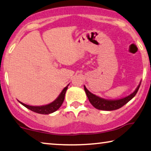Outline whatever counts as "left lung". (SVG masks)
Here are the masks:
<instances>
[{
	"label": "left lung",
	"instance_id": "1",
	"mask_svg": "<svg viewBox=\"0 0 151 151\" xmlns=\"http://www.w3.org/2000/svg\"><path fill=\"white\" fill-rule=\"evenodd\" d=\"M141 81L136 87L134 91L132 93L128 96L125 97L121 98L118 99H106L104 98L97 96V95L93 94L91 92H90L85 86L84 85V89L86 93V95L88 97V101H90L93 107L95 108L100 110H104V111H112V110H116L120 108L124 105L127 104L128 101H130L132 98L135 96L137 93L139 87L140 86Z\"/></svg>",
	"mask_w": 151,
	"mask_h": 151
}]
</instances>
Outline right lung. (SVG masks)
Returning a JSON list of instances; mask_svg holds the SVG:
<instances>
[{"label":"right lung","mask_w":151,"mask_h":151,"mask_svg":"<svg viewBox=\"0 0 151 151\" xmlns=\"http://www.w3.org/2000/svg\"><path fill=\"white\" fill-rule=\"evenodd\" d=\"M69 84L66 86V87L63 88V90L62 91L61 93H60V95L54 100V101H52L47 105H44V106H29V105L25 104L19 101L21 105H23V106L27 107V109H30L31 111H34L35 113L40 114H50L53 113V112L56 111V110H58L60 106L63 104V103L64 100V96H65V93L66 92L67 88H68V86Z\"/></svg>","instance_id":"1"}]
</instances>
